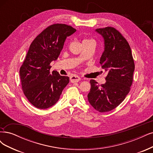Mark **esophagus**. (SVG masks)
<instances>
[{"label":"esophagus","instance_id":"34e87169","mask_svg":"<svg viewBox=\"0 0 153 153\" xmlns=\"http://www.w3.org/2000/svg\"><path fill=\"white\" fill-rule=\"evenodd\" d=\"M80 80V78L78 76H72L70 77V81L72 83H76V82H78Z\"/></svg>","mask_w":153,"mask_h":153}]
</instances>
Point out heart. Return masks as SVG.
Returning <instances> with one entry per match:
<instances>
[{
    "instance_id": "b5f03b06",
    "label": "heart",
    "mask_w": 153,
    "mask_h": 153,
    "mask_svg": "<svg viewBox=\"0 0 153 153\" xmlns=\"http://www.w3.org/2000/svg\"><path fill=\"white\" fill-rule=\"evenodd\" d=\"M90 40H91V39H85V40H83V42H86V41H90Z\"/></svg>"
}]
</instances>
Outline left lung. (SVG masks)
<instances>
[{"mask_svg":"<svg viewBox=\"0 0 153 153\" xmlns=\"http://www.w3.org/2000/svg\"><path fill=\"white\" fill-rule=\"evenodd\" d=\"M104 39V50L100 64L108 75L106 83L99 85L90 81L88 101L100 113L108 112L122 103L128 94L133 82L135 65L130 47L122 35L113 27L97 28Z\"/></svg>","mask_w":153,"mask_h":153,"instance_id":"8db88e82","label":"left lung"}]
</instances>
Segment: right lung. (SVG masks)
Returning a JSON list of instances; mask_svg holds the SVG:
<instances>
[{
  "label": "right lung",
  "mask_w": 153,
  "mask_h": 153,
  "mask_svg": "<svg viewBox=\"0 0 153 153\" xmlns=\"http://www.w3.org/2000/svg\"><path fill=\"white\" fill-rule=\"evenodd\" d=\"M76 30L65 24H54L42 31L31 44L19 75L22 89L29 102L39 109L51 108L58 101L70 82L68 76L49 70L57 59L67 38Z\"/></svg>",
  "instance_id": "1"
}]
</instances>
